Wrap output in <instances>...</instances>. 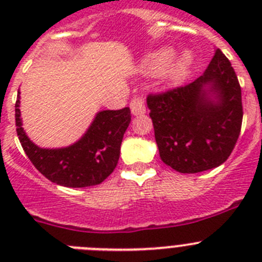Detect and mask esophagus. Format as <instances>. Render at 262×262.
Instances as JSON below:
<instances>
[{
  "label": "esophagus",
  "mask_w": 262,
  "mask_h": 262,
  "mask_svg": "<svg viewBox=\"0 0 262 262\" xmlns=\"http://www.w3.org/2000/svg\"><path fill=\"white\" fill-rule=\"evenodd\" d=\"M129 108L133 115H142L145 113V101L142 97H135L129 103Z\"/></svg>",
  "instance_id": "1"
}]
</instances>
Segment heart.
<instances>
[{"label": "heart", "instance_id": "b5f03b06", "mask_svg": "<svg viewBox=\"0 0 262 262\" xmlns=\"http://www.w3.org/2000/svg\"><path fill=\"white\" fill-rule=\"evenodd\" d=\"M170 57H172V51L170 50L165 48V50L157 51L152 56L145 59V61L143 62V69L148 75H156V73L161 72V76L166 81L176 80L186 71L190 60H189V56L186 53H182V55L174 57L169 62Z\"/></svg>", "mask_w": 262, "mask_h": 262}]
</instances>
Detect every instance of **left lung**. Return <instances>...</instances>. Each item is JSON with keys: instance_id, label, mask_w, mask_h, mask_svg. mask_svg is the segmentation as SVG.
<instances>
[{"instance_id": "obj_1", "label": "left lung", "mask_w": 262, "mask_h": 262, "mask_svg": "<svg viewBox=\"0 0 262 262\" xmlns=\"http://www.w3.org/2000/svg\"><path fill=\"white\" fill-rule=\"evenodd\" d=\"M147 106L160 157L180 173L222 165L240 135L242 89L219 48L202 76L186 86L149 96Z\"/></svg>"}]
</instances>
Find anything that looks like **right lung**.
<instances>
[{
  "label": "right lung",
  "instance_id": "add662e5",
  "mask_svg": "<svg viewBox=\"0 0 262 262\" xmlns=\"http://www.w3.org/2000/svg\"><path fill=\"white\" fill-rule=\"evenodd\" d=\"M19 106L18 92V138L30 161L50 181L67 187H86L101 184L113 173L119 160L123 135L131 122L128 107L98 111L86 133L68 147L41 148L23 129Z\"/></svg>",
  "mask_w": 262,
  "mask_h": 262
}]
</instances>
